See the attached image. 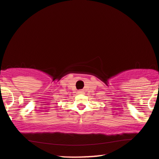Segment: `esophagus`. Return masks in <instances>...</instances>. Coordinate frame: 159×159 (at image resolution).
Instances as JSON below:
<instances>
[{"mask_svg":"<svg viewBox=\"0 0 159 159\" xmlns=\"http://www.w3.org/2000/svg\"><path fill=\"white\" fill-rule=\"evenodd\" d=\"M78 94H83L84 91H83V90H79V91H78Z\"/></svg>","mask_w":159,"mask_h":159,"instance_id":"1","label":"esophagus"}]
</instances>
